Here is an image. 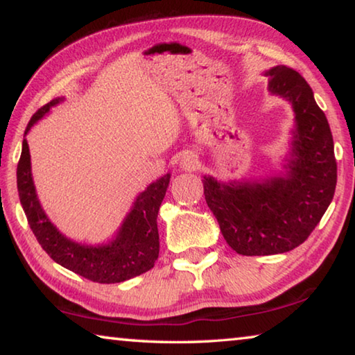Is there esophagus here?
Masks as SVG:
<instances>
[{"label": "esophagus", "mask_w": 355, "mask_h": 355, "mask_svg": "<svg viewBox=\"0 0 355 355\" xmlns=\"http://www.w3.org/2000/svg\"><path fill=\"white\" fill-rule=\"evenodd\" d=\"M197 164H199V161H197V158L194 155H184L182 158V167L184 171H194Z\"/></svg>", "instance_id": "1"}]
</instances>
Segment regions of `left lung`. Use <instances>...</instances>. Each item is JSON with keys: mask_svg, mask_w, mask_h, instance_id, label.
I'll return each mask as SVG.
<instances>
[{"mask_svg": "<svg viewBox=\"0 0 355 355\" xmlns=\"http://www.w3.org/2000/svg\"><path fill=\"white\" fill-rule=\"evenodd\" d=\"M266 75L269 91L290 100L296 114L290 175L241 184L203 180L205 200L227 244L248 257L284 254L302 244L320 224L336 186L334 137L309 83L285 65Z\"/></svg>", "mask_w": 355, "mask_h": 355, "instance_id": "left-lung-1", "label": "left lung"}]
</instances>
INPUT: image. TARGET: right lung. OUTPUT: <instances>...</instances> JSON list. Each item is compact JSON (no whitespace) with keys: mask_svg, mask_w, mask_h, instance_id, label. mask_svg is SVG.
<instances>
[{"mask_svg":"<svg viewBox=\"0 0 355 355\" xmlns=\"http://www.w3.org/2000/svg\"><path fill=\"white\" fill-rule=\"evenodd\" d=\"M56 103H59V98L35 111L29 120L25 135ZM169 180L171 175L167 173L141 192L117 238L111 244L91 248L64 238L40 208L31 177V161H29L26 139L23 141L21 156L17 166V189H19L21 207L42 249L61 266L98 284H119L137 277L155 266L159 254L156 218L169 186Z\"/></svg>","mask_w":355,"mask_h":355,"instance_id":"add662e5","label":"right lung"}]
</instances>
